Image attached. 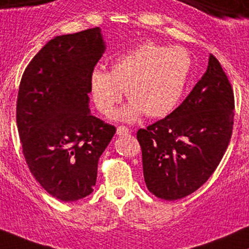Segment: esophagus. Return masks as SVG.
I'll use <instances>...</instances> for the list:
<instances>
[{
  "label": "esophagus",
  "instance_id": "1",
  "mask_svg": "<svg viewBox=\"0 0 249 249\" xmlns=\"http://www.w3.org/2000/svg\"><path fill=\"white\" fill-rule=\"evenodd\" d=\"M129 132H130V130L127 129L126 126H118V127H117V135H118V136L127 135Z\"/></svg>",
  "mask_w": 249,
  "mask_h": 249
}]
</instances>
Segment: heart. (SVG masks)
<instances>
[{"label":"heart","mask_w":249,"mask_h":249,"mask_svg":"<svg viewBox=\"0 0 249 249\" xmlns=\"http://www.w3.org/2000/svg\"><path fill=\"white\" fill-rule=\"evenodd\" d=\"M191 70V58L179 46L166 47L145 42L111 64L110 72L94 70L89 75L93 102L102 114H110L125 91L129 104L114 118L135 123L145 113L163 118L182 98Z\"/></svg>","instance_id":"obj_1"}]
</instances>
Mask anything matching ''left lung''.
I'll return each instance as SVG.
<instances>
[{
  "label": "left lung",
  "mask_w": 249,
  "mask_h": 249,
  "mask_svg": "<svg viewBox=\"0 0 249 249\" xmlns=\"http://www.w3.org/2000/svg\"><path fill=\"white\" fill-rule=\"evenodd\" d=\"M233 124V89L220 62L210 54L206 73L181 105L165 118L138 130L150 193L175 201L197 190L220 164Z\"/></svg>",
  "instance_id": "1"
}]
</instances>
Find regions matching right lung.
Instances as JSON below:
<instances>
[{"label": "right lung", "instance_id": "obj_1", "mask_svg": "<svg viewBox=\"0 0 249 249\" xmlns=\"http://www.w3.org/2000/svg\"><path fill=\"white\" fill-rule=\"evenodd\" d=\"M99 27L49 40L24 70L16 123L29 170L64 202L86 197L116 127L92 116L89 75L105 52Z\"/></svg>", "mask_w": 249, "mask_h": 249}]
</instances>
